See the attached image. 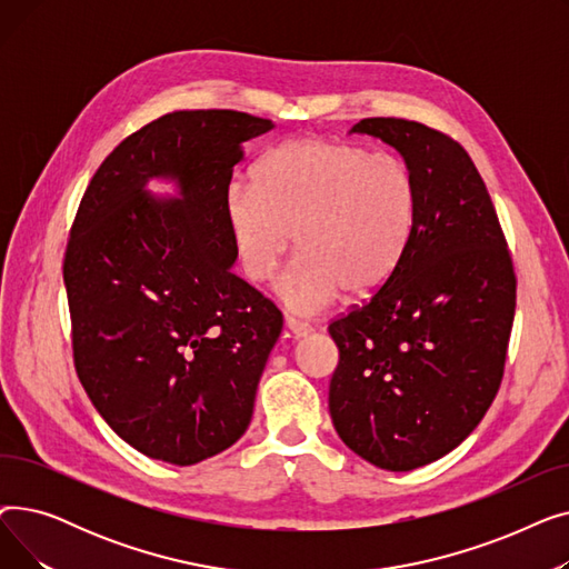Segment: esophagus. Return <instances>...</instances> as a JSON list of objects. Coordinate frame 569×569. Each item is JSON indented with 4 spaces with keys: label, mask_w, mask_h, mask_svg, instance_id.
<instances>
[{
    "label": "esophagus",
    "mask_w": 569,
    "mask_h": 569,
    "mask_svg": "<svg viewBox=\"0 0 569 569\" xmlns=\"http://www.w3.org/2000/svg\"><path fill=\"white\" fill-rule=\"evenodd\" d=\"M286 327L290 330V335L295 337V339H305V337H309L311 332H313V327L309 325V322H305V320H297V318H286Z\"/></svg>",
    "instance_id": "1"
}]
</instances>
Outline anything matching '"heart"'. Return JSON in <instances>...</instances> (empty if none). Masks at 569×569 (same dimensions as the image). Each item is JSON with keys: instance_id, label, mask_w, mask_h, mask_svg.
<instances>
[{"instance_id": "1", "label": "heart", "mask_w": 569, "mask_h": 569, "mask_svg": "<svg viewBox=\"0 0 569 569\" xmlns=\"http://www.w3.org/2000/svg\"><path fill=\"white\" fill-rule=\"evenodd\" d=\"M223 214L253 283L274 277L295 234L300 251L277 295L295 313H318L343 288L369 295L392 277L415 232L417 187L397 157L343 140L295 138L269 149L251 184L226 189Z\"/></svg>"}]
</instances>
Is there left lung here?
Here are the masks:
<instances>
[{"label":"left lung","mask_w":569,"mask_h":569,"mask_svg":"<svg viewBox=\"0 0 569 569\" xmlns=\"http://www.w3.org/2000/svg\"><path fill=\"white\" fill-rule=\"evenodd\" d=\"M348 133L395 147L417 223L392 277L330 325V415L350 450L408 472L459 447L489 410L510 341L517 279L493 202L466 149L425 124L371 117Z\"/></svg>","instance_id":"8db88e82"}]
</instances>
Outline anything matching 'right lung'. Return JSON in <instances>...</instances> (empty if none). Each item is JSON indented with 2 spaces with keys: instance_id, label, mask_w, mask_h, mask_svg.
Instances as JSON below:
<instances>
[{
  "instance_id": "add662e5",
  "label": "right lung",
  "mask_w": 569,
  "mask_h": 569,
  "mask_svg": "<svg viewBox=\"0 0 569 569\" xmlns=\"http://www.w3.org/2000/svg\"><path fill=\"white\" fill-rule=\"evenodd\" d=\"M272 129L237 110L168 112L119 142L82 196L64 258L76 371L149 459L193 466L249 429L283 318L232 274L223 196L242 144Z\"/></svg>"
}]
</instances>
